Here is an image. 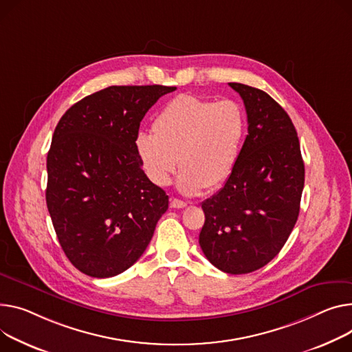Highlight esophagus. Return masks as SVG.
I'll use <instances>...</instances> for the list:
<instances>
[{"label":"esophagus","instance_id":"1","mask_svg":"<svg viewBox=\"0 0 352 352\" xmlns=\"http://www.w3.org/2000/svg\"><path fill=\"white\" fill-rule=\"evenodd\" d=\"M170 206L174 208V209H181V208L186 206V202H184L181 199H177V198H173L171 202H170Z\"/></svg>","mask_w":352,"mask_h":352}]
</instances>
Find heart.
Masks as SVG:
<instances>
[{
  "label": "heart",
  "mask_w": 352,
  "mask_h": 352,
  "mask_svg": "<svg viewBox=\"0 0 352 352\" xmlns=\"http://www.w3.org/2000/svg\"><path fill=\"white\" fill-rule=\"evenodd\" d=\"M153 131L138 133L135 151L148 179L166 186L181 168L178 188L195 195L214 190L233 173L246 131L243 109L233 100L214 102L181 95L154 119Z\"/></svg>",
  "instance_id": "heart-1"
}]
</instances>
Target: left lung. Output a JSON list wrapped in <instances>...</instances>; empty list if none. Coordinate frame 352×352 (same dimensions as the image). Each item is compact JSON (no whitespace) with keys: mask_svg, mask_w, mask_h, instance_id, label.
<instances>
[{"mask_svg":"<svg viewBox=\"0 0 352 352\" xmlns=\"http://www.w3.org/2000/svg\"><path fill=\"white\" fill-rule=\"evenodd\" d=\"M248 114V135L236 167L214 197L202 202L199 245L206 259L229 274L267 265L297 222L304 162L289 114L266 91L229 83Z\"/></svg>","mask_w":352,"mask_h":352,"instance_id":"obj_1","label":"left lung"}]
</instances>
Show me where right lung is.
Instances as JSON below:
<instances>
[{
  "label": "right lung",
  "instance_id": "add662e5",
  "mask_svg": "<svg viewBox=\"0 0 352 352\" xmlns=\"http://www.w3.org/2000/svg\"><path fill=\"white\" fill-rule=\"evenodd\" d=\"M174 86H110L60 117L46 158V205L59 243L82 273L106 278L148 246L168 195L144 174L140 123Z\"/></svg>",
  "mask_w": 352,
  "mask_h": 352
}]
</instances>
